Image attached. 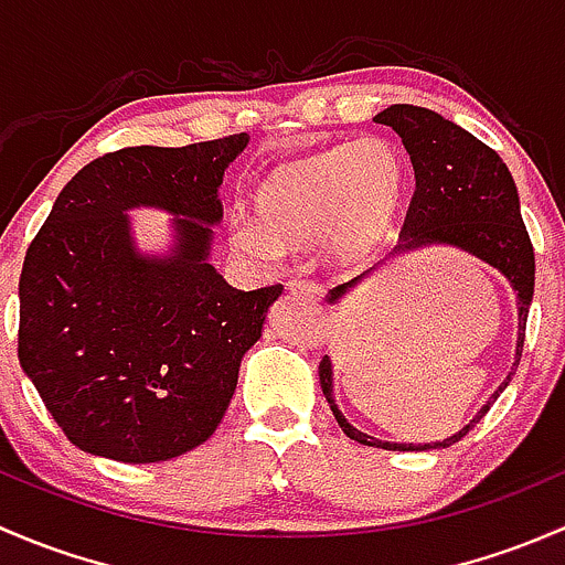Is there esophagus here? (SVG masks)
<instances>
[{"mask_svg": "<svg viewBox=\"0 0 565 565\" xmlns=\"http://www.w3.org/2000/svg\"><path fill=\"white\" fill-rule=\"evenodd\" d=\"M287 289L292 295H300V298H309V300H319L322 298V287L315 281H303V278H289Z\"/></svg>", "mask_w": 565, "mask_h": 565, "instance_id": "obj_1", "label": "esophagus"}]
</instances>
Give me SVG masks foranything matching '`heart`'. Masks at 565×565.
<instances>
[{
	"label": "heart",
	"mask_w": 565,
	"mask_h": 565,
	"mask_svg": "<svg viewBox=\"0 0 565 565\" xmlns=\"http://www.w3.org/2000/svg\"><path fill=\"white\" fill-rule=\"evenodd\" d=\"M407 182V158L391 139L335 145L267 174L254 193L256 221L235 226V243L262 262L319 243L335 265H358L385 241Z\"/></svg>",
	"instance_id": "heart-1"
}]
</instances>
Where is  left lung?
Masks as SVG:
<instances>
[{
	"label": "left lung",
	"mask_w": 565,
	"mask_h": 565,
	"mask_svg": "<svg viewBox=\"0 0 565 565\" xmlns=\"http://www.w3.org/2000/svg\"><path fill=\"white\" fill-rule=\"evenodd\" d=\"M374 122L388 125L402 136L404 150L409 152L415 172V193L409 199L407 215H404L398 246L391 256L409 254V250L448 246L459 248L476 259L487 262L498 273L509 278L511 289L516 292V350L514 366L509 377L498 385V391L489 396V402L478 409L476 418L461 426L457 435L446 437L443 443H426V446H413V443H385L366 431L355 429L333 398V363L324 355L319 363V385H322L324 398L339 420L341 431L350 440L363 443L372 448H385V451H429V448H448L459 443L478 420L487 415L494 398L505 391V385L514 377L522 358V344H525V322L527 309L533 303V284H535V256L525 224L520 213V193L503 158L478 141L476 136L467 134L451 119L440 117L429 108L396 104L388 106L374 117ZM388 256V259H391ZM385 265V262H380ZM377 265V267H380ZM374 267V270H377ZM374 270L361 273L352 281L339 284L330 289L328 303H339L347 292L358 287L363 278L372 276Z\"/></svg>",
	"instance_id": "obj_1"
}]
</instances>
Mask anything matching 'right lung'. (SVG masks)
Here are the masks:
<instances>
[{"mask_svg":"<svg viewBox=\"0 0 565 565\" xmlns=\"http://www.w3.org/2000/svg\"><path fill=\"white\" fill-rule=\"evenodd\" d=\"M248 134L125 147L56 196L24 256L19 361L73 446L128 465L202 446L281 284L243 292L210 265L221 182ZM174 214L173 246L145 255L127 213Z\"/></svg>","mask_w":565,"mask_h":565,"instance_id":"right-lung-1","label":"right lung"}]
</instances>
